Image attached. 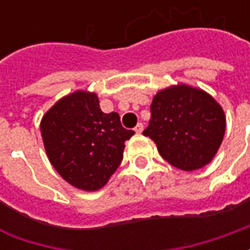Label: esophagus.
I'll list each match as a JSON object with an SVG mask.
<instances>
[{
    "instance_id": "esophagus-1",
    "label": "esophagus",
    "mask_w": 250,
    "mask_h": 250,
    "mask_svg": "<svg viewBox=\"0 0 250 250\" xmlns=\"http://www.w3.org/2000/svg\"><path fill=\"white\" fill-rule=\"evenodd\" d=\"M142 131H143V125H142V123H138L135 127V132L136 134H142Z\"/></svg>"
}]
</instances>
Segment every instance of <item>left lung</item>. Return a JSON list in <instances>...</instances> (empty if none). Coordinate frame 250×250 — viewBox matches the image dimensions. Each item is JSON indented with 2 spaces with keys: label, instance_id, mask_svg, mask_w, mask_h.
Segmentation results:
<instances>
[{
  "label": "left lung",
  "instance_id": "1",
  "mask_svg": "<svg viewBox=\"0 0 250 250\" xmlns=\"http://www.w3.org/2000/svg\"><path fill=\"white\" fill-rule=\"evenodd\" d=\"M143 135L170 165L185 171L204 167L220 148L226 118L220 103L201 88L177 84L161 89L151 103Z\"/></svg>",
  "mask_w": 250,
  "mask_h": 250
}]
</instances>
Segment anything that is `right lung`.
Listing matches in <instances>:
<instances>
[{
	"mask_svg": "<svg viewBox=\"0 0 250 250\" xmlns=\"http://www.w3.org/2000/svg\"><path fill=\"white\" fill-rule=\"evenodd\" d=\"M46 157L62 179L84 191L107 185L123 159L125 130L118 112L104 114L95 92L75 91L46 111L40 123Z\"/></svg>",
	"mask_w": 250,
	"mask_h": 250,
	"instance_id": "add662e5",
	"label": "right lung"
}]
</instances>
